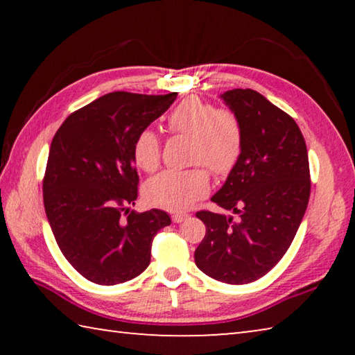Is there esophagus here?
Wrapping results in <instances>:
<instances>
[{"label":"esophagus","mask_w":355,"mask_h":355,"mask_svg":"<svg viewBox=\"0 0 355 355\" xmlns=\"http://www.w3.org/2000/svg\"><path fill=\"white\" fill-rule=\"evenodd\" d=\"M188 218H189V214H186V213H175L172 216V220L175 222V224H180V222H183Z\"/></svg>","instance_id":"esophagus-1"}]
</instances>
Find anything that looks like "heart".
Segmentation results:
<instances>
[{
	"mask_svg": "<svg viewBox=\"0 0 355 355\" xmlns=\"http://www.w3.org/2000/svg\"><path fill=\"white\" fill-rule=\"evenodd\" d=\"M172 135L191 137V163L203 164L216 177H227L243 153L244 131L235 112L218 110L199 97H188L167 117ZM133 158L146 172L161 164V141L152 130H142L133 144ZM203 166L188 171H164L148 180L144 189L150 205L180 211L189 208L209 191V173Z\"/></svg>",
	"mask_w": 355,
	"mask_h": 355,
	"instance_id": "obj_1",
	"label": "heart"
}]
</instances>
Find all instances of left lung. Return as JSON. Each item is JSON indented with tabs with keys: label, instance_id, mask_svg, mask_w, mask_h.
Listing matches in <instances>:
<instances>
[{
	"label": "left lung",
	"instance_id": "left-lung-1",
	"mask_svg": "<svg viewBox=\"0 0 355 355\" xmlns=\"http://www.w3.org/2000/svg\"><path fill=\"white\" fill-rule=\"evenodd\" d=\"M244 131L243 153L224 186L211 197L238 219L202 209L207 227L196 264L230 285L263 277L290 248L310 199L307 146L297 123L252 89L220 95Z\"/></svg>",
	"mask_w": 355,
	"mask_h": 355
}]
</instances>
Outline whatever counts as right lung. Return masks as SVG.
<instances>
[{
	"instance_id": "obj_1",
	"label": "right lung",
	"mask_w": 355,
	"mask_h": 355,
	"mask_svg": "<svg viewBox=\"0 0 355 355\" xmlns=\"http://www.w3.org/2000/svg\"><path fill=\"white\" fill-rule=\"evenodd\" d=\"M175 98L177 92L106 94L71 112L53 137L45 213L64 257L94 284H123L146 271L155 235L171 225L166 211L128 213V205L139 184L136 136Z\"/></svg>"
}]
</instances>
